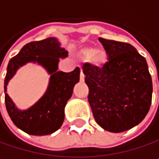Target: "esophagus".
Listing matches in <instances>:
<instances>
[{
  "label": "esophagus",
  "mask_w": 159,
  "mask_h": 159,
  "mask_svg": "<svg viewBox=\"0 0 159 159\" xmlns=\"http://www.w3.org/2000/svg\"><path fill=\"white\" fill-rule=\"evenodd\" d=\"M80 81H84V75L82 73V70H80Z\"/></svg>",
  "instance_id": "obj_1"
}]
</instances>
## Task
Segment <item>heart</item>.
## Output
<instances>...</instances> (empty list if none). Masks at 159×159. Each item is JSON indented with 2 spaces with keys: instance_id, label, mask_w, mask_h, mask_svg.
Instances as JSON below:
<instances>
[{
  "instance_id": "1",
  "label": "heart",
  "mask_w": 159,
  "mask_h": 159,
  "mask_svg": "<svg viewBox=\"0 0 159 159\" xmlns=\"http://www.w3.org/2000/svg\"><path fill=\"white\" fill-rule=\"evenodd\" d=\"M80 55L85 61L91 60L93 64L96 67H99V68L103 67L108 61V58L105 52L97 51V49L95 48H83L80 50Z\"/></svg>"
}]
</instances>
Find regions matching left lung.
I'll use <instances>...</instances> for the list:
<instances>
[{
  "label": "left lung",
  "instance_id": "8db88e82",
  "mask_svg": "<svg viewBox=\"0 0 159 159\" xmlns=\"http://www.w3.org/2000/svg\"><path fill=\"white\" fill-rule=\"evenodd\" d=\"M98 39L108 61L101 68L83 64L88 101L99 126L112 133L124 132L139 124L148 114L152 102V78L145 58L133 45Z\"/></svg>",
  "mask_w": 159,
  "mask_h": 159
}]
</instances>
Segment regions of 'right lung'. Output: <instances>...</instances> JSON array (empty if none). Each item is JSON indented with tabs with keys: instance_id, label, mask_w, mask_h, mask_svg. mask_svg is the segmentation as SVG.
Returning <instances> with one entry per match:
<instances>
[{
	"instance_id": "right-lung-1",
	"label": "right lung",
	"mask_w": 159,
	"mask_h": 159,
	"mask_svg": "<svg viewBox=\"0 0 159 159\" xmlns=\"http://www.w3.org/2000/svg\"><path fill=\"white\" fill-rule=\"evenodd\" d=\"M67 57V51L60 47L57 39L48 38L31 42L21 48L7 65L4 78L5 107L13 123L29 134L45 136L56 132L63 123L64 107L73 94V88L80 80V68L65 73L58 70L60 58ZM38 62L51 74L48 88L35 105L25 111L16 109L6 93V85L17 68L26 62Z\"/></svg>"
}]
</instances>
